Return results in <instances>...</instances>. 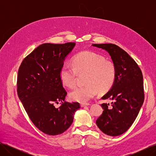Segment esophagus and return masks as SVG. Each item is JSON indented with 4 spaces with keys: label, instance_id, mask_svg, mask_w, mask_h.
<instances>
[{
    "label": "esophagus",
    "instance_id": "obj_1",
    "mask_svg": "<svg viewBox=\"0 0 156 156\" xmlns=\"http://www.w3.org/2000/svg\"><path fill=\"white\" fill-rule=\"evenodd\" d=\"M89 105H90L89 103H81V107H86V106H88Z\"/></svg>",
    "mask_w": 156,
    "mask_h": 156
}]
</instances>
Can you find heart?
Segmentation results:
<instances>
[{"mask_svg":"<svg viewBox=\"0 0 156 156\" xmlns=\"http://www.w3.org/2000/svg\"><path fill=\"white\" fill-rule=\"evenodd\" d=\"M79 74H87L85 86L74 88L69 92L72 100L85 103L95 96L98 92L103 94L109 90L115 83L116 69L115 64L92 51H84L75 56L73 66L65 64L60 71V78L64 84L73 87Z\"/></svg>","mask_w":156,"mask_h":156,"instance_id":"b5f03b06","label":"heart"}]
</instances>
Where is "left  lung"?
Returning a JSON list of instances; mask_svg holds the SVG:
<instances>
[{
    "mask_svg": "<svg viewBox=\"0 0 156 156\" xmlns=\"http://www.w3.org/2000/svg\"><path fill=\"white\" fill-rule=\"evenodd\" d=\"M105 50L115 64L116 75L111 88L101 99L112 100L103 103L102 115L96 120L100 129L107 135L119 136L133 124L144 99L143 73L135 61L119 46L112 44H93Z\"/></svg>",
    "mask_w": 156,
    "mask_h": 156,
    "instance_id": "obj_1",
    "label": "left lung"
}]
</instances>
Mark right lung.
<instances>
[{
    "mask_svg": "<svg viewBox=\"0 0 156 156\" xmlns=\"http://www.w3.org/2000/svg\"><path fill=\"white\" fill-rule=\"evenodd\" d=\"M75 43L44 44L24 58L18 71L17 94L35 126L49 135L64 133L72 125L77 102H63L67 92L60 71ZM63 103L59 108L55 102Z\"/></svg>",
    "mask_w": 156,
    "mask_h": 156,
    "instance_id": "1",
    "label": "right lung"
}]
</instances>
